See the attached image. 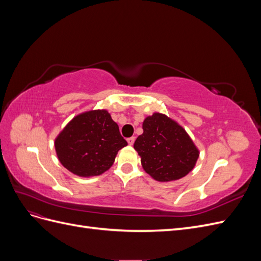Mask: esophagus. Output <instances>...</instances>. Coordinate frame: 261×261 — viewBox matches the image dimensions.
Segmentation results:
<instances>
[{
	"mask_svg": "<svg viewBox=\"0 0 261 261\" xmlns=\"http://www.w3.org/2000/svg\"><path fill=\"white\" fill-rule=\"evenodd\" d=\"M127 143H128V145H134V143H135V137H129V138H127Z\"/></svg>",
	"mask_w": 261,
	"mask_h": 261,
	"instance_id": "esophagus-1",
	"label": "esophagus"
}]
</instances>
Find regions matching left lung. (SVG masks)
<instances>
[{
    "mask_svg": "<svg viewBox=\"0 0 261 261\" xmlns=\"http://www.w3.org/2000/svg\"><path fill=\"white\" fill-rule=\"evenodd\" d=\"M143 129L134 148L144 170L153 179L176 180L194 169L199 150L178 123L165 114L153 113L145 118Z\"/></svg>",
    "mask_w": 261,
    "mask_h": 261,
    "instance_id": "obj_1",
    "label": "left lung"
}]
</instances>
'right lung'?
I'll use <instances>...</instances> for the list:
<instances>
[{"instance_id":"1","label":"right lung","mask_w":261,"mask_h":261,"mask_svg":"<svg viewBox=\"0 0 261 261\" xmlns=\"http://www.w3.org/2000/svg\"><path fill=\"white\" fill-rule=\"evenodd\" d=\"M54 146L63 167L90 177L111 168L127 141L107 110H91L75 116L55 138Z\"/></svg>"}]
</instances>
